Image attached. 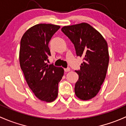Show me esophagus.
Wrapping results in <instances>:
<instances>
[{
  "label": "esophagus",
  "mask_w": 126,
  "mask_h": 126,
  "mask_svg": "<svg viewBox=\"0 0 126 126\" xmlns=\"http://www.w3.org/2000/svg\"><path fill=\"white\" fill-rule=\"evenodd\" d=\"M71 71V69H70L69 67H67V68L64 69V71H65V72H69V71Z\"/></svg>",
  "instance_id": "34e87169"
}]
</instances>
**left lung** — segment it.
<instances>
[{"label": "left lung", "instance_id": "left-lung-1", "mask_svg": "<svg viewBox=\"0 0 126 126\" xmlns=\"http://www.w3.org/2000/svg\"><path fill=\"white\" fill-rule=\"evenodd\" d=\"M62 31L73 43L77 55L84 59L80 70L75 71L79 77L75 95L81 100H91L98 93L106 75L109 62L106 40L87 23L64 26Z\"/></svg>", "mask_w": 126, "mask_h": 126}]
</instances>
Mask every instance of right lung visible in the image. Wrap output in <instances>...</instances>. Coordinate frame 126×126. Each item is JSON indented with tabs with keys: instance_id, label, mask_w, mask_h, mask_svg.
Returning a JSON list of instances; mask_svg holds the SVG:
<instances>
[{
	"instance_id": "1",
	"label": "right lung",
	"mask_w": 126,
	"mask_h": 126,
	"mask_svg": "<svg viewBox=\"0 0 126 126\" xmlns=\"http://www.w3.org/2000/svg\"><path fill=\"white\" fill-rule=\"evenodd\" d=\"M60 28L40 23L29 28L22 36L19 62L26 83L37 98L51 103L58 95V84L64 74L62 67L46 63L51 55L49 42Z\"/></svg>"
}]
</instances>
